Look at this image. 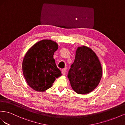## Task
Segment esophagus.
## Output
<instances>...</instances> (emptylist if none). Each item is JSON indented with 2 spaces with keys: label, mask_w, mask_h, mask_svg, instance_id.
Segmentation results:
<instances>
[{
  "label": "esophagus",
  "mask_w": 125,
  "mask_h": 125,
  "mask_svg": "<svg viewBox=\"0 0 125 125\" xmlns=\"http://www.w3.org/2000/svg\"><path fill=\"white\" fill-rule=\"evenodd\" d=\"M66 69H63L62 70V74L63 75H65V74H66Z\"/></svg>",
  "instance_id": "1"
}]
</instances>
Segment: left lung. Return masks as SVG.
<instances>
[{
	"mask_svg": "<svg viewBox=\"0 0 125 125\" xmlns=\"http://www.w3.org/2000/svg\"><path fill=\"white\" fill-rule=\"evenodd\" d=\"M102 76L101 64L95 53L86 46L78 47L67 75L73 90L79 94H88L98 86Z\"/></svg>",
	"mask_w": 125,
	"mask_h": 125,
	"instance_id": "left-lung-1",
	"label": "left lung"
}]
</instances>
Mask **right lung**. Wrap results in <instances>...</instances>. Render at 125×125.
<instances>
[{"label":"right lung","instance_id":"1","mask_svg":"<svg viewBox=\"0 0 125 125\" xmlns=\"http://www.w3.org/2000/svg\"><path fill=\"white\" fill-rule=\"evenodd\" d=\"M58 44L51 40H42L29 49L22 62V72L27 84L34 90L44 92L62 75L53 58Z\"/></svg>","mask_w":125,"mask_h":125}]
</instances>
